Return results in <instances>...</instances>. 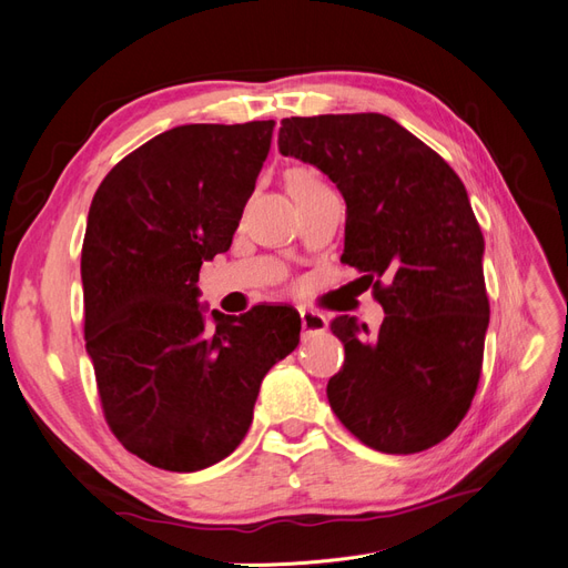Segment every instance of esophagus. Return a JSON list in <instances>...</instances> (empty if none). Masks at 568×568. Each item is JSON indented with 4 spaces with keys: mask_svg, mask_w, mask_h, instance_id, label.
I'll list each match as a JSON object with an SVG mask.
<instances>
[{
    "mask_svg": "<svg viewBox=\"0 0 568 568\" xmlns=\"http://www.w3.org/2000/svg\"><path fill=\"white\" fill-rule=\"evenodd\" d=\"M301 324H303L305 334H322V332H326V326H329V322H326V317L322 313L305 311V307H301Z\"/></svg>",
    "mask_w": 568,
    "mask_h": 568,
    "instance_id": "34e87169",
    "label": "esophagus"
}]
</instances>
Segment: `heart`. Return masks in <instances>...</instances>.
I'll list each match as a JSON object with an SVG mask.
<instances>
[{
	"label": "heart",
	"mask_w": 568,
	"mask_h": 568,
	"mask_svg": "<svg viewBox=\"0 0 568 568\" xmlns=\"http://www.w3.org/2000/svg\"><path fill=\"white\" fill-rule=\"evenodd\" d=\"M286 186H288L291 196L296 199V196H301V194H305V192H313V189L322 186V180L313 173L311 168L296 165V168H291L288 173H286Z\"/></svg>",
	"instance_id": "b5f03b06"
}]
</instances>
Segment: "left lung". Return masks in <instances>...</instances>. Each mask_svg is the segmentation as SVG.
<instances>
[{"mask_svg":"<svg viewBox=\"0 0 568 568\" xmlns=\"http://www.w3.org/2000/svg\"><path fill=\"white\" fill-rule=\"evenodd\" d=\"M277 144L338 186L341 263L363 272L357 282L386 313L374 334L348 315L332 322L346 348L326 384L334 415L379 453L432 448L469 412L490 320L484 234L467 189L434 149L382 113L284 118Z\"/></svg>","mask_w":568,"mask_h":568,"instance_id":"obj_1","label":"left lung"}]
</instances>
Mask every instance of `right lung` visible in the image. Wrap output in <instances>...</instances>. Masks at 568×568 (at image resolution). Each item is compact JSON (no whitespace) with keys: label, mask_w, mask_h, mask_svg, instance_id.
Here are the masks:
<instances>
[{"label":"right lung","mask_w":568,"mask_h":568,"mask_svg":"<svg viewBox=\"0 0 568 568\" xmlns=\"http://www.w3.org/2000/svg\"><path fill=\"white\" fill-rule=\"evenodd\" d=\"M274 120L180 125L99 184L82 242L84 341L106 424L165 471H199L244 440L263 376L298 346L301 315L199 307L203 261L232 236L267 159Z\"/></svg>","instance_id":"add662e5"}]
</instances>
